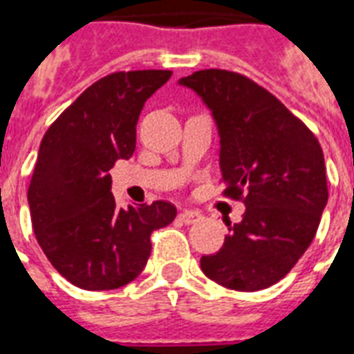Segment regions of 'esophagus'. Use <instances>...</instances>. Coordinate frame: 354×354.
Returning a JSON list of instances; mask_svg holds the SVG:
<instances>
[{
	"mask_svg": "<svg viewBox=\"0 0 354 354\" xmlns=\"http://www.w3.org/2000/svg\"><path fill=\"white\" fill-rule=\"evenodd\" d=\"M178 217H180V221H184L185 225H191V223H197L198 219H201V214L195 210H184L178 214Z\"/></svg>",
	"mask_w": 354,
	"mask_h": 354,
	"instance_id": "34e87169",
	"label": "esophagus"
}]
</instances>
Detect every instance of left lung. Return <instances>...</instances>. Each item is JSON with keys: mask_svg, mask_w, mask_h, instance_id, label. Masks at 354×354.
I'll return each instance as SVG.
<instances>
[{"mask_svg": "<svg viewBox=\"0 0 354 354\" xmlns=\"http://www.w3.org/2000/svg\"><path fill=\"white\" fill-rule=\"evenodd\" d=\"M212 112L219 135L225 195L242 193L245 212L229 223L223 248L201 259L212 281L234 290L277 283L315 236L328 203L321 146L270 91L223 69L178 80Z\"/></svg>", "mask_w": 354, "mask_h": 354, "instance_id": "obj_1", "label": "left lung"}]
</instances>
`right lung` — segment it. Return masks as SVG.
I'll use <instances>...</instances> for the list:
<instances>
[{
  "mask_svg": "<svg viewBox=\"0 0 354 354\" xmlns=\"http://www.w3.org/2000/svg\"><path fill=\"white\" fill-rule=\"evenodd\" d=\"M170 75L129 71L97 80L41 140L28 189L33 232L52 266L80 289L133 281L148 263L151 232L176 217L165 201L118 208L109 174L133 156L144 103Z\"/></svg>",
  "mask_w": 354,
  "mask_h": 354,
  "instance_id": "right-lung-1",
  "label": "right lung"
}]
</instances>
